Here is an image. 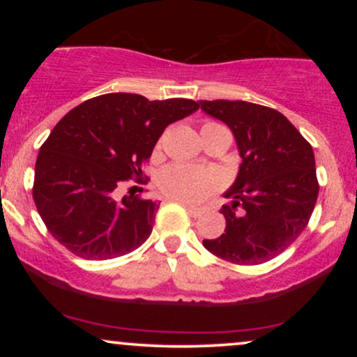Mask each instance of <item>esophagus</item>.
I'll list each match as a JSON object with an SVG mask.
<instances>
[{"instance_id":"1","label":"esophagus","mask_w":357,"mask_h":357,"mask_svg":"<svg viewBox=\"0 0 357 357\" xmlns=\"http://www.w3.org/2000/svg\"><path fill=\"white\" fill-rule=\"evenodd\" d=\"M183 204H184V206H186V210L190 211L192 216H195V218H196V216H202L203 213H204V208L195 206V204H191V203H188V202H183Z\"/></svg>"}]
</instances>
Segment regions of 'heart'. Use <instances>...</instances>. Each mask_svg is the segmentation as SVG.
<instances>
[{
  "mask_svg": "<svg viewBox=\"0 0 357 357\" xmlns=\"http://www.w3.org/2000/svg\"><path fill=\"white\" fill-rule=\"evenodd\" d=\"M211 126L216 124H204L203 129ZM159 186L171 198L181 199V202H198L215 186V178L208 171L174 162L161 171Z\"/></svg>",
  "mask_w": 357,
  "mask_h": 357,
  "instance_id": "b5f03b06",
  "label": "heart"
}]
</instances>
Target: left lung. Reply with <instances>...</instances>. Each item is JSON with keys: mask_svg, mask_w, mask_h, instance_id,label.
I'll use <instances>...</instances> for the list:
<instances>
[{"mask_svg": "<svg viewBox=\"0 0 357 357\" xmlns=\"http://www.w3.org/2000/svg\"><path fill=\"white\" fill-rule=\"evenodd\" d=\"M199 107L230 127L241 158L223 192L227 228L203 240L204 248L238 265L272 260L305 230L317 202L312 146L275 109L245 100H202Z\"/></svg>", "mask_w": 357, "mask_h": 357, "instance_id": "left-lung-1", "label": "left lung"}]
</instances>
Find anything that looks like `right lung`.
Segmentation results:
<instances>
[{
  "instance_id": "right-lung-1",
  "label": "right lung",
  "mask_w": 357,
  "mask_h": 357,
  "mask_svg": "<svg viewBox=\"0 0 357 357\" xmlns=\"http://www.w3.org/2000/svg\"><path fill=\"white\" fill-rule=\"evenodd\" d=\"M190 99L147 100L104 93L82 102L53 127L35 165L33 199L53 238L85 260H107L141 247L153 231L158 199L117 188L142 176V162L165 129L196 112Z\"/></svg>"
}]
</instances>
